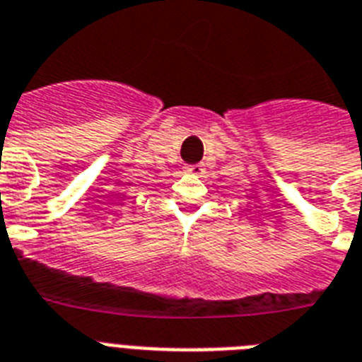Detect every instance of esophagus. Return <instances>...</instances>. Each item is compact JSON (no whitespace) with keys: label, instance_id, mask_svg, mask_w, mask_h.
Instances as JSON below:
<instances>
[{"label":"esophagus","instance_id":"1","mask_svg":"<svg viewBox=\"0 0 362 362\" xmlns=\"http://www.w3.org/2000/svg\"><path fill=\"white\" fill-rule=\"evenodd\" d=\"M184 169H186L187 175H193V176H201L202 173H204L202 165H197V163H195V165H186Z\"/></svg>","mask_w":362,"mask_h":362}]
</instances>
